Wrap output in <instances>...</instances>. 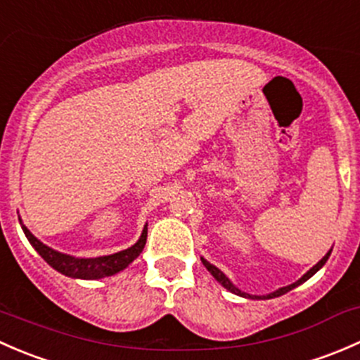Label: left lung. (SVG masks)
<instances>
[{"mask_svg":"<svg viewBox=\"0 0 360 360\" xmlns=\"http://www.w3.org/2000/svg\"><path fill=\"white\" fill-rule=\"evenodd\" d=\"M329 256H331V250H329V252L326 254V256L322 257V259L319 261V263L315 264L314 268H310V270H308L307 274H304L303 277L300 278V281H296V282H294V284H291V285H285V288H281V289H277V291H274V292L266 294V296H254V294H248V292L240 291V289H238V288H235V285L231 284V281H230V278H228L226 275H224L223 271L219 270V268H216V266H214V264H210L209 261H205V259H203V257H202V263H203V266H205L207 270L210 271V275H212V277L216 278V281L219 282V284L223 285L224 289H228V291H230V292L237 294V296H242V297H249V300H271V297H278V296H282V294L289 292V291H291V289L297 288V285H300V284H303V282H307L308 278L311 277V275H315V274H317L319 270H321L322 266H324V264H326V261L329 259Z\"/></svg>","mask_w":360,"mask_h":360,"instance_id":"left-lung-1","label":"left lung"}]
</instances>
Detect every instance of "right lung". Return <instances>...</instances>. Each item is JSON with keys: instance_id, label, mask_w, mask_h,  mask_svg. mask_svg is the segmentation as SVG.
I'll use <instances>...</instances> for the list:
<instances>
[{"instance_id": "add662e5", "label": "right lung", "mask_w": 360, "mask_h": 360, "mask_svg": "<svg viewBox=\"0 0 360 360\" xmlns=\"http://www.w3.org/2000/svg\"><path fill=\"white\" fill-rule=\"evenodd\" d=\"M22 224V221H20ZM22 230L31 242L32 248L36 252L53 268V270L60 271L63 275L71 278H83V281H96V278L111 277V275L118 274V271L125 270L141 252H143L144 245H146L148 237V224L144 226L143 233H141L139 240L132 245V248L120 250V252L110 254V256H101V257H75L69 254H63L59 250H53L43 242H39L31 231L22 224Z\"/></svg>"}]
</instances>
